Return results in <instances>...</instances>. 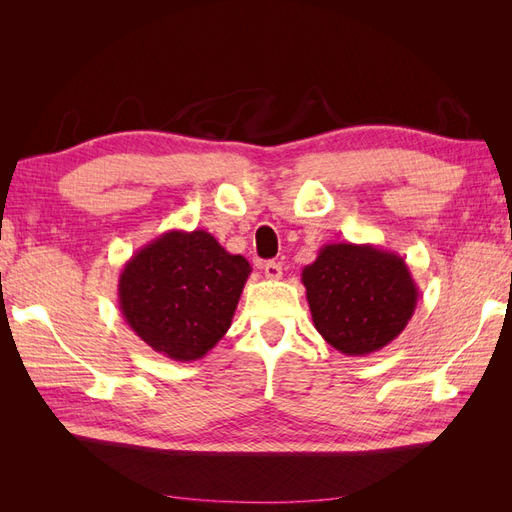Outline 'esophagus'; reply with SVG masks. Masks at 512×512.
<instances>
[{
  "instance_id": "1",
  "label": "esophagus",
  "mask_w": 512,
  "mask_h": 512,
  "mask_svg": "<svg viewBox=\"0 0 512 512\" xmlns=\"http://www.w3.org/2000/svg\"><path fill=\"white\" fill-rule=\"evenodd\" d=\"M265 277L267 280H280L282 277V265L280 262H275V260H269V262H265Z\"/></svg>"
}]
</instances>
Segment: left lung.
I'll list each match as a JSON object with an SVG mask.
<instances>
[{
  "label": "left lung",
  "mask_w": 512,
  "mask_h": 512,
  "mask_svg": "<svg viewBox=\"0 0 512 512\" xmlns=\"http://www.w3.org/2000/svg\"><path fill=\"white\" fill-rule=\"evenodd\" d=\"M316 331L348 356L391 344L410 322L418 288L406 260L371 243H329L303 267Z\"/></svg>",
  "instance_id": "8db88e82"
}]
</instances>
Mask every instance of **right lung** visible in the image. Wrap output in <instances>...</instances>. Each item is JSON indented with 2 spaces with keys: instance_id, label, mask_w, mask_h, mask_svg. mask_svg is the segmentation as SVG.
Wrapping results in <instances>:
<instances>
[{
  "instance_id": "add662e5",
  "label": "right lung",
  "mask_w": 512,
  "mask_h": 512,
  "mask_svg": "<svg viewBox=\"0 0 512 512\" xmlns=\"http://www.w3.org/2000/svg\"><path fill=\"white\" fill-rule=\"evenodd\" d=\"M252 267L207 230H168L119 273V309L143 342L173 361H196L232 324Z\"/></svg>"
}]
</instances>
